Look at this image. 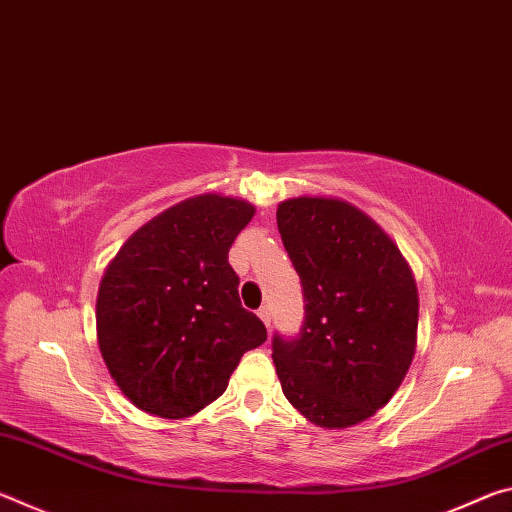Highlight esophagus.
Instances as JSON below:
<instances>
[{
    "label": "esophagus",
    "mask_w": 512,
    "mask_h": 512,
    "mask_svg": "<svg viewBox=\"0 0 512 512\" xmlns=\"http://www.w3.org/2000/svg\"><path fill=\"white\" fill-rule=\"evenodd\" d=\"M257 316L262 318V323H264L266 327H271V307H266V305H264L262 309L257 311Z\"/></svg>",
    "instance_id": "34e87169"
}]
</instances>
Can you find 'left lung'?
Wrapping results in <instances>:
<instances>
[{
	"mask_svg": "<svg viewBox=\"0 0 512 512\" xmlns=\"http://www.w3.org/2000/svg\"><path fill=\"white\" fill-rule=\"evenodd\" d=\"M277 230L305 298L296 339L273 336L282 393L318 427H354L388 404L411 368L420 307L411 266L343 198H287Z\"/></svg>",
	"mask_w": 512,
	"mask_h": 512,
	"instance_id": "1",
	"label": "left lung"
}]
</instances>
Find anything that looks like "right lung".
Listing matches in <instances>:
<instances>
[{"mask_svg": "<svg viewBox=\"0 0 512 512\" xmlns=\"http://www.w3.org/2000/svg\"><path fill=\"white\" fill-rule=\"evenodd\" d=\"M255 216L244 198L198 194L133 232L101 277L97 339L119 391L183 420L221 397L266 327L241 307L228 250Z\"/></svg>", "mask_w": 512, "mask_h": 512, "instance_id": "1", "label": "right lung"}]
</instances>
